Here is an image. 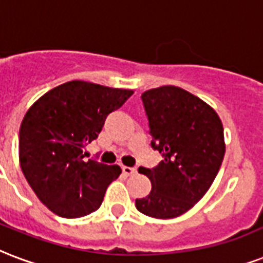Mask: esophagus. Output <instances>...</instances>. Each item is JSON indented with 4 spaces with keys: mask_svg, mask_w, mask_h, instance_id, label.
I'll return each mask as SVG.
<instances>
[{
    "mask_svg": "<svg viewBox=\"0 0 263 263\" xmlns=\"http://www.w3.org/2000/svg\"><path fill=\"white\" fill-rule=\"evenodd\" d=\"M123 172L125 175H135L136 168L135 167H123Z\"/></svg>",
    "mask_w": 263,
    "mask_h": 263,
    "instance_id": "obj_1",
    "label": "esophagus"
}]
</instances>
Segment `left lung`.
<instances>
[{"label":"left lung","mask_w":263,"mask_h":263,"mask_svg":"<svg viewBox=\"0 0 263 263\" xmlns=\"http://www.w3.org/2000/svg\"><path fill=\"white\" fill-rule=\"evenodd\" d=\"M142 102L152 147L163 160L152 170L139 168L152 182V192L136 198L135 205L152 218H176L211 187L225 156L223 125L211 106L179 87L149 89Z\"/></svg>","instance_id":"8db88e82"}]
</instances>
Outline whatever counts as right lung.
Here are the masks:
<instances>
[{
	"instance_id": "right-lung-1",
	"label": "right lung",
	"mask_w": 263,
	"mask_h": 263,
	"mask_svg": "<svg viewBox=\"0 0 263 263\" xmlns=\"http://www.w3.org/2000/svg\"><path fill=\"white\" fill-rule=\"evenodd\" d=\"M132 93L76 80L48 91L27 110L19 131L20 168L53 214L80 218L100 207L121 168L84 161L83 147L98 138L106 117Z\"/></svg>"
}]
</instances>
